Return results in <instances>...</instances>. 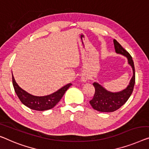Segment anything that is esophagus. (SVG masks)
I'll use <instances>...</instances> for the list:
<instances>
[{"instance_id": "34e87169", "label": "esophagus", "mask_w": 149, "mask_h": 149, "mask_svg": "<svg viewBox=\"0 0 149 149\" xmlns=\"http://www.w3.org/2000/svg\"><path fill=\"white\" fill-rule=\"evenodd\" d=\"M88 79H89V78H88V75H86V74H83V75H82V76H81L82 81L85 82V81H88Z\"/></svg>"}]
</instances>
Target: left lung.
Segmentation results:
<instances>
[{
	"mask_svg": "<svg viewBox=\"0 0 149 149\" xmlns=\"http://www.w3.org/2000/svg\"><path fill=\"white\" fill-rule=\"evenodd\" d=\"M114 45L117 53L127 57L128 64L132 68L133 75L127 88L119 92H111L106 90L98 83L94 82L93 84L95 88V94L93 98L90 101V104L94 110L102 112H114L123 106L131 96L135 84L134 65L131 55L116 39H114Z\"/></svg>",
	"mask_w": 149,
	"mask_h": 149,
	"instance_id": "left-lung-1",
	"label": "left lung"
}]
</instances>
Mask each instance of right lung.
<instances>
[{
    "label": "right lung",
    "mask_w": 149,
    "mask_h": 149,
    "mask_svg": "<svg viewBox=\"0 0 149 149\" xmlns=\"http://www.w3.org/2000/svg\"><path fill=\"white\" fill-rule=\"evenodd\" d=\"M13 85L17 96L24 105L32 110L44 111L52 109L59 102L61 97L70 87L72 84H68L53 94L45 96H35L29 94L26 91L20 88L15 81L13 75Z\"/></svg>",
    "instance_id": "add662e5"
}]
</instances>
